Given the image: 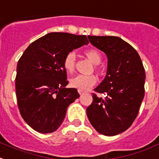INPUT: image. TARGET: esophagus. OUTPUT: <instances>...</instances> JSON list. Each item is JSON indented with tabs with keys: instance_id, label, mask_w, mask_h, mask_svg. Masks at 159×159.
<instances>
[{
	"instance_id": "1",
	"label": "esophagus",
	"mask_w": 159,
	"mask_h": 159,
	"mask_svg": "<svg viewBox=\"0 0 159 159\" xmlns=\"http://www.w3.org/2000/svg\"><path fill=\"white\" fill-rule=\"evenodd\" d=\"M78 93H79L80 94H83L84 93V91H82V90H80V89H78Z\"/></svg>"
}]
</instances>
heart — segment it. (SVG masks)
<instances>
[{
  "mask_svg": "<svg viewBox=\"0 0 159 159\" xmlns=\"http://www.w3.org/2000/svg\"><path fill=\"white\" fill-rule=\"evenodd\" d=\"M84 55L88 59L94 64V71L98 75H102L103 74V68L99 64L102 61V56L98 51L95 49H89L84 51ZM76 65V57L73 51L68 53L65 55L63 61V66L65 70L68 73H71L75 70ZM97 82V78L94 75H77L70 80V87L78 89L82 91H86L92 87Z\"/></svg>",
  "mask_w": 159,
  "mask_h": 159,
  "instance_id": "obj_1",
  "label": "heart"
}]
</instances>
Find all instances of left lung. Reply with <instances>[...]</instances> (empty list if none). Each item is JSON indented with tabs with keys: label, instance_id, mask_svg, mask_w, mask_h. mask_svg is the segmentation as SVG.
<instances>
[{
	"label": "left lung",
	"instance_id": "obj_1",
	"mask_svg": "<svg viewBox=\"0 0 159 159\" xmlns=\"http://www.w3.org/2000/svg\"><path fill=\"white\" fill-rule=\"evenodd\" d=\"M92 45L106 54L105 79L94 89L87 108L90 123L98 132L113 136L123 132L135 120L145 95V72L136 50L115 36H89Z\"/></svg>",
	"mask_w": 159,
	"mask_h": 159
}]
</instances>
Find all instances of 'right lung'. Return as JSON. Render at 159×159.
<instances>
[{"label": "right lung", "instance_id": "1", "mask_svg": "<svg viewBox=\"0 0 159 159\" xmlns=\"http://www.w3.org/2000/svg\"><path fill=\"white\" fill-rule=\"evenodd\" d=\"M85 35L49 33L32 42L19 59L15 78L17 105L23 119L40 133L54 132L70 104L80 96L67 89L65 55L89 44Z\"/></svg>", "mask_w": 159, "mask_h": 159}]
</instances>
